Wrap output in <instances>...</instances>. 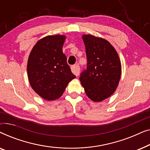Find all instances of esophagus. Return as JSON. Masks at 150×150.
<instances>
[{"instance_id":"obj_1","label":"esophagus","mask_w":150,"mask_h":150,"mask_svg":"<svg viewBox=\"0 0 150 150\" xmlns=\"http://www.w3.org/2000/svg\"><path fill=\"white\" fill-rule=\"evenodd\" d=\"M71 71H72V73L74 75L76 76H78L79 75L80 67L79 65H73V66H71Z\"/></svg>"}]
</instances>
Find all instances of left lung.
I'll list each match as a JSON object with an SVG mask.
<instances>
[{
  "label": "left lung",
  "mask_w": 150,
  "mask_h": 150,
  "mask_svg": "<svg viewBox=\"0 0 150 150\" xmlns=\"http://www.w3.org/2000/svg\"><path fill=\"white\" fill-rule=\"evenodd\" d=\"M87 63L80 81L88 98L101 102L115 91L122 74L120 57L114 47L101 38L83 35Z\"/></svg>",
  "instance_id": "left-lung-1"
}]
</instances>
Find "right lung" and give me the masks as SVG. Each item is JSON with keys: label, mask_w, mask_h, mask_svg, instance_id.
I'll use <instances>...</instances> for the list:
<instances>
[{"label": "right lung", "mask_w": 150, "mask_h": 150, "mask_svg": "<svg viewBox=\"0 0 150 150\" xmlns=\"http://www.w3.org/2000/svg\"><path fill=\"white\" fill-rule=\"evenodd\" d=\"M66 37L48 35L36 43L27 63V73L32 89L46 100H54L63 95L76 76L71 73L63 52Z\"/></svg>", "instance_id": "1"}]
</instances>
